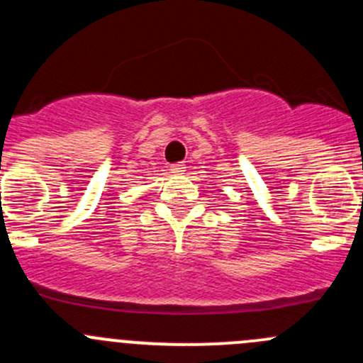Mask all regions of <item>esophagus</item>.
<instances>
[{
    "mask_svg": "<svg viewBox=\"0 0 363 363\" xmlns=\"http://www.w3.org/2000/svg\"><path fill=\"white\" fill-rule=\"evenodd\" d=\"M170 170H172V174H182V172H186V164L175 163V164H172Z\"/></svg>",
    "mask_w": 363,
    "mask_h": 363,
    "instance_id": "esophagus-1",
    "label": "esophagus"
}]
</instances>
